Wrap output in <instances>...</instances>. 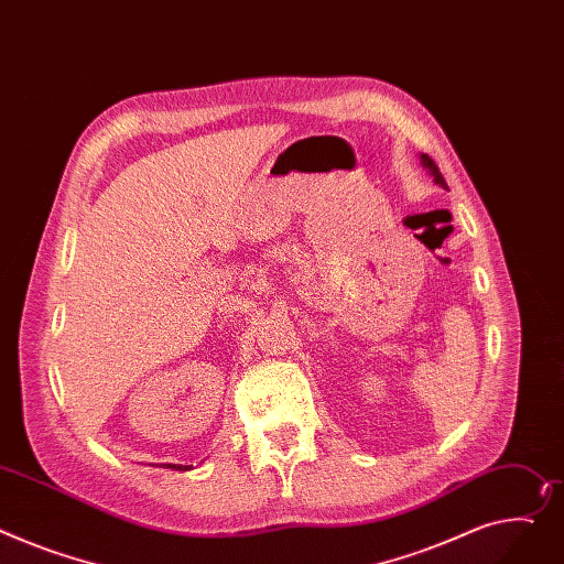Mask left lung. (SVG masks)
Instances as JSON below:
<instances>
[{"instance_id":"1","label":"left lung","mask_w":564,"mask_h":564,"mask_svg":"<svg viewBox=\"0 0 564 564\" xmlns=\"http://www.w3.org/2000/svg\"><path fill=\"white\" fill-rule=\"evenodd\" d=\"M420 163H422V167L433 176V181H435L440 187H444V191H448V187H446V181H444L442 172L437 170V165L433 163V159H429L426 154H420Z\"/></svg>"}]
</instances>
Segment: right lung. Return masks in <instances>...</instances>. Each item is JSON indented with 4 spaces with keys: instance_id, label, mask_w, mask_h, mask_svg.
I'll return each instance as SVG.
<instances>
[{
    "instance_id": "1",
    "label": "right lung",
    "mask_w": 564,
    "mask_h": 564,
    "mask_svg": "<svg viewBox=\"0 0 564 564\" xmlns=\"http://www.w3.org/2000/svg\"><path fill=\"white\" fill-rule=\"evenodd\" d=\"M167 469H174V471H187V469H193V465H165Z\"/></svg>"
}]
</instances>
